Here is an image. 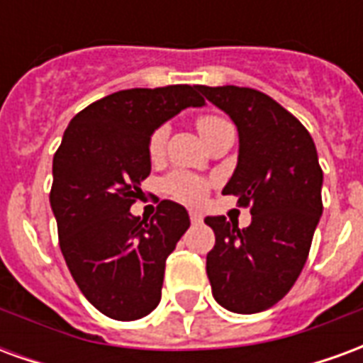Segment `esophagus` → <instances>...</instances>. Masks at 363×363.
<instances>
[{"label": "esophagus", "instance_id": "esophagus-1", "mask_svg": "<svg viewBox=\"0 0 363 363\" xmlns=\"http://www.w3.org/2000/svg\"><path fill=\"white\" fill-rule=\"evenodd\" d=\"M202 218H204L202 212H198V210H190V221H192V223H200Z\"/></svg>", "mask_w": 363, "mask_h": 363}]
</instances>
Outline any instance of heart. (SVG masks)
<instances>
[{
    "label": "heart",
    "mask_w": 363,
    "mask_h": 363,
    "mask_svg": "<svg viewBox=\"0 0 363 363\" xmlns=\"http://www.w3.org/2000/svg\"><path fill=\"white\" fill-rule=\"evenodd\" d=\"M223 120L218 118V116H202L198 120V132L200 135L208 134L212 128H216L218 124H221ZM167 142V128H157L150 138V155L153 159H157L163 155V150H165ZM165 186V192L169 196H173L174 200H181V202H186V204H198L206 194V182L196 177V174L190 173H173L169 174L163 182Z\"/></svg>",
    "instance_id": "obj_1"
}]
</instances>
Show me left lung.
I'll return each instance as SVG.
<instances>
[{
    "label": "left lung",
    "instance_id": "obj_1",
    "mask_svg": "<svg viewBox=\"0 0 363 363\" xmlns=\"http://www.w3.org/2000/svg\"><path fill=\"white\" fill-rule=\"evenodd\" d=\"M233 120L239 134L237 167L223 194L251 206V225L208 216L216 245L206 272L216 301L251 315L272 307L303 270L323 213V171L303 124L264 93L247 87H200Z\"/></svg>",
    "mask_w": 363,
    "mask_h": 363
}]
</instances>
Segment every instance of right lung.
Returning <instances> with one entry per match:
<instances>
[{"label": "right lung", "instance_id": "obj_1", "mask_svg": "<svg viewBox=\"0 0 363 363\" xmlns=\"http://www.w3.org/2000/svg\"><path fill=\"white\" fill-rule=\"evenodd\" d=\"M198 91L112 93L75 114L54 155L50 206L60 249L83 296L111 319H142L157 307L167 257L190 228L186 208L171 200L151 220L130 206L151 173V134L184 108L204 106Z\"/></svg>", "mask_w": 363, "mask_h": 363}]
</instances>
